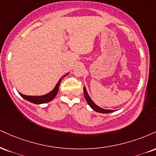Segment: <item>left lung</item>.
<instances>
[{
    "instance_id": "obj_1",
    "label": "left lung",
    "mask_w": 156,
    "mask_h": 156,
    "mask_svg": "<svg viewBox=\"0 0 156 156\" xmlns=\"http://www.w3.org/2000/svg\"><path fill=\"white\" fill-rule=\"evenodd\" d=\"M83 92H84V97H85V99H86V102H88L89 105L91 107V108H92L94 110H95V111H96V112H101V113H109V112H114V110H105V109L101 108H99V106H97V105L95 104V103L92 100H91V99L90 98V97L89 96V94H88V93H87V91H86L85 87L83 88Z\"/></svg>"
}]
</instances>
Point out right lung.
<instances>
[{
	"instance_id": "right-lung-1",
	"label": "right lung",
	"mask_w": 156,
	"mask_h": 156,
	"mask_svg": "<svg viewBox=\"0 0 156 156\" xmlns=\"http://www.w3.org/2000/svg\"><path fill=\"white\" fill-rule=\"evenodd\" d=\"M63 76V77H65ZM62 77V78H63ZM62 78L59 79L58 83H57V85L55 86L54 89L52 90L51 92H49L46 95H43V96H27V95H24L22 94L19 93L20 94V96L22 97H23L24 99L26 100L29 101L32 103H34V104H43V103H46L50 102L53 99L54 97H56V95L57 94L58 90H59V87L60 85V82H61Z\"/></svg>"
}]
</instances>
